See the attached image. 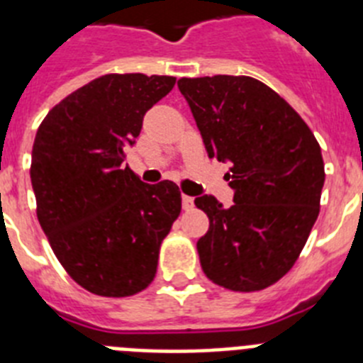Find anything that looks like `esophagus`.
Here are the masks:
<instances>
[{"mask_svg": "<svg viewBox=\"0 0 363 363\" xmlns=\"http://www.w3.org/2000/svg\"><path fill=\"white\" fill-rule=\"evenodd\" d=\"M182 207H184L185 211H191L192 207H194V198H191V196H182Z\"/></svg>", "mask_w": 363, "mask_h": 363, "instance_id": "34e87169", "label": "esophagus"}]
</instances>
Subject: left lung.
Wrapping results in <instances>:
<instances>
[{"label": "left lung", "instance_id": "obj_1", "mask_svg": "<svg viewBox=\"0 0 363 363\" xmlns=\"http://www.w3.org/2000/svg\"><path fill=\"white\" fill-rule=\"evenodd\" d=\"M209 158L229 162L234 203L194 200L209 216L198 240L205 277L238 293L285 277L320 213L325 182L322 150L307 123L271 86L249 76L182 78Z\"/></svg>", "mask_w": 363, "mask_h": 363}]
</instances>
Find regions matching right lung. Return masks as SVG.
I'll list each match as a JSON object with an SVG mask.
<instances>
[{"mask_svg": "<svg viewBox=\"0 0 363 363\" xmlns=\"http://www.w3.org/2000/svg\"><path fill=\"white\" fill-rule=\"evenodd\" d=\"M174 83L172 76L105 74L50 108L36 133L30 182L40 225L69 277L98 296L149 287L182 211L174 182L143 184L123 165L145 112Z\"/></svg>", "mask_w": 363, "mask_h": 363, "instance_id": "obj_1", "label": "right lung"}]
</instances>
